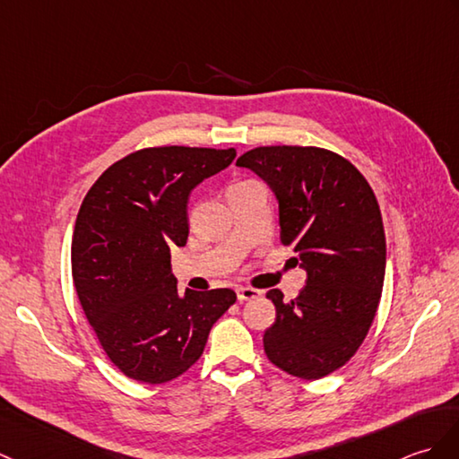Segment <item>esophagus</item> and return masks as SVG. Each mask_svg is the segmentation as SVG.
Instances as JSON below:
<instances>
[{"mask_svg":"<svg viewBox=\"0 0 459 459\" xmlns=\"http://www.w3.org/2000/svg\"><path fill=\"white\" fill-rule=\"evenodd\" d=\"M237 295H238V301H240V303H247V301L258 299V297L262 295V291L254 290V287H238V290H237Z\"/></svg>","mask_w":459,"mask_h":459,"instance_id":"obj_1","label":"esophagus"}]
</instances>
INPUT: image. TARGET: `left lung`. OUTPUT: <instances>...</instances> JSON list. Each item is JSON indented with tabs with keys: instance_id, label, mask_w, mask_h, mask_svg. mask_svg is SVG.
I'll return each mask as SVG.
<instances>
[{
	"instance_id": "obj_1",
	"label": "left lung",
	"mask_w": 459,
	"mask_h": 459,
	"mask_svg": "<svg viewBox=\"0 0 459 459\" xmlns=\"http://www.w3.org/2000/svg\"><path fill=\"white\" fill-rule=\"evenodd\" d=\"M237 166L268 181L280 201V240L307 270L295 299L265 293L275 305L265 356L293 377L323 379L356 354L379 307L385 230L374 189L344 156L318 146H258Z\"/></svg>"
}]
</instances>
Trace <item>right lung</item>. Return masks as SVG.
I'll return each mask as SVG.
<instances>
[{"label": "right lung", "instance_id": "right-lung-1", "mask_svg": "<svg viewBox=\"0 0 459 459\" xmlns=\"http://www.w3.org/2000/svg\"><path fill=\"white\" fill-rule=\"evenodd\" d=\"M237 151L154 146L117 160L83 197L72 237L80 305L111 364L160 385L195 364L232 290L178 293L169 248L186 247L187 199Z\"/></svg>", "mask_w": 459, "mask_h": 459}]
</instances>
